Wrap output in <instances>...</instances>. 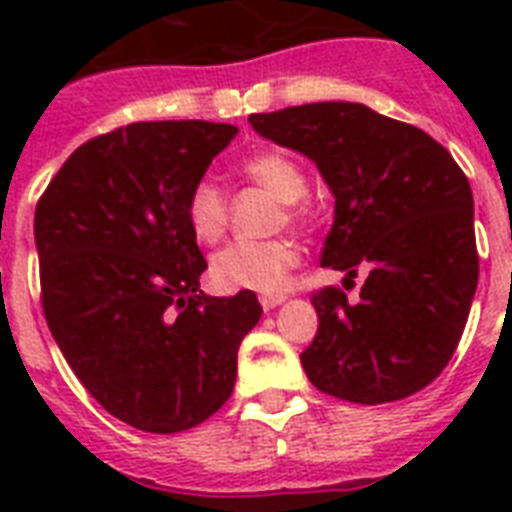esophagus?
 Listing matches in <instances>:
<instances>
[{
	"label": "esophagus",
	"mask_w": 512,
	"mask_h": 512,
	"mask_svg": "<svg viewBox=\"0 0 512 512\" xmlns=\"http://www.w3.org/2000/svg\"><path fill=\"white\" fill-rule=\"evenodd\" d=\"M284 300H287L284 295H260V305H263L265 311H273V308L284 303Z\"/></svg>",
	"instance_id": "34e87169"
}]
</instances>
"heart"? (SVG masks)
<instances>
[{"label": "heart", "instance_id": "1", "mask_svg": "<svg viewBox=\"0 0 512 512\" xmlns=\"http://www.w3.org/2000/svg\"><path fill=\"white\" fill-rule=\"evenodd\" d=\"M239 172L255 185L273 193L279 201H287V220L300 223L303 209L297 201L305 196V175L287 154L260 151L247 156L239 164ZM185 223L191 233L204 244L223 239L228 228V199L220 185L212 180H199L185 201ZM300 263V252L289 239L271 241H233L215 252L209 273L220 289L228 292H281L287 287L289 273Z\"/></svg>", "mask_w": 512, "mask_h": 512}]
</instances>
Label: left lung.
<instances>
[{"label": "left lung", "instance_id": "1", "mask_svg": "<svg viewBox=\"0 0 512 512\" xmlns=\"http://www.w3.org/2000/svg\"><path fill=\"white\" fill-rule=\"evenodd\" d=\"M249 122L316 162L335 193L321 265L350 279L369 271L356 303L340 287L313 292L319 332L300 356L308 380L366 406L430 385L460 345L478 284L465 172L428 132L361 103H308Z\"/></svg>", "mask_w": 512, "mask_h": 512}]
</instances>
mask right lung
I'll list each match as a JSON object with an SVG mask.
<instances>
[{"instance_id":"right-lung-1","label":"right lung","mask_w":512,"mask_h":512,"mask_svg":"<svg viewBox=\"0 0 512 512\" xmlns=\"http://www.w3.org/2000/svg\"><path fill=\"white\" fill-rule=\"evenodd\" d=\"M233 124L135 122L79 146L36 204L47 327L87 393L146 433L199 425L233 393L255 292L209 297L185 201Z\"/></svg>"}]
</instances>
